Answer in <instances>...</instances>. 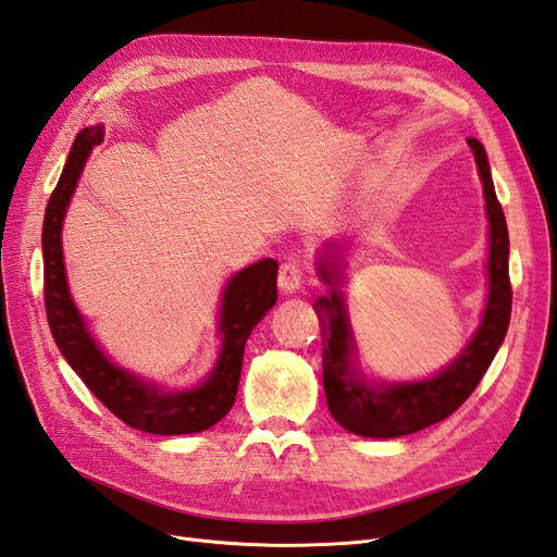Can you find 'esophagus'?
I'll list each match as a JSON object with an SVG mask.
<instances>
[{"label":"esophagus","instance_id":"34e87169","mask_svg":"<svg viewBox=\"0 0 557 557\" xmlns=\"http://www.w3.org/2000/svg\"><path fill=\"white\" fill-rule=\"evenodd\" d=\"M301 277H304V261L298 259V256H289V259L280 268V277H277L280 292L296 294L298 287H301Z\"/></svg>","mask_w":557,"mask_h":557}]
</instances>
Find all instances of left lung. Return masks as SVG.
I'll list each match as a JSON object with an SVG mask.
<instances>
[{"instance_id": "8db88e82", "label": "left lung", "mask_w": 557, "mask_h": 557, "mask_svg": "<svg viewBox=\"0 0 557 557\" xmlns=\"http://www.w3.org/2000/svg\"><path fill=\"white\" fill-rule=\"evenodd\" d=\"M468 146L475 154L484 209H487L490 221V284L478 332L470 336L466 348L445 369L421 381H367L358 369V360H355L358 348H355L344 292H341L344 265H341L338 242H326V251L318 259V275L330 287V294L320 296L315 301L324 341L322 381L326 407H330L334 421L355 435L381 440L403 437L447 419L475 391L496 350L504 344L512 304L508 277V227L504 209L496 199L487 152L478 138H468Z\"/></svg>"}]
</instances>
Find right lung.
Instances as JSON below:
<instances>
[{"label":"right lung","mask_w":557,"mask_h":557,"mask_svg":"<svg viewBox=\"0 0 557 557\" xmlns=\"http://www.w3.org/2000/svg\"><path fill=\"white\" fill-rule=\"evenodd\" d=\"M103 124L82 129L70 148L63 174L49 197L41 256H45V306L55 346L75 374L126 425L154 435H190L219 423L239 386L247 338L277 301V261L261 259L231 277L221 296V350L211 372L193 388L169 391L108 360L96 344L67 287L63 259V221L91 150L103 143Z\"/></svg>","instance_id":"right-lung-1"}]
</instances>
